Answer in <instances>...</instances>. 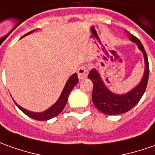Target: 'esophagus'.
<instances>
[{
	"label": "esophagus",
	"mask_w": 155,
	"mask_h": 155,
	"mask_svg": "<svg viewBox=\"0 0 155 155\" xmlns=\"http://www.w3.org/2000/svg\"><path fill=\"white\" fill-rule=\"evenodd\" d=\"M88 74V70L86 69V66H81L80 69H78V77L80 80H83L87 77Z\"/></svg>",
	"instance_id": "obj_1"
}]
</instances>
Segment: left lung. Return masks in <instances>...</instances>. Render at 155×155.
Masks as SVG:
<instances>
[{
    "label": "left lung",
    "instance_id": "left-lung-1",
    "mask_svg": "<svg viewBox=\"0 0 155 155\" xmlns=\"http://www.w3.org/2000/svg\"><path fill=\"white\" fill-rule=\"evenodd\" d=\"M128 37L131 41L135 42L140 51L143 52L145 62V70L143 77L140 83L133 88L131 91L126 94L118 95L110 91L104 85L102 78L96 69H91L88 74V78L93 83L92 89V102L96 108L104 114L114 115L126 113L130 110L139 102L141 97L145 92L146 87L148 85V75H149V66L147 53L145 51L143 44L137 38L127 32Z\"/></svg>",
    "mask_w": 155,
    "mask_h": 155
}]
</instances>
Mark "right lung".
Listing matches in <instances>:
<instances>
[{
	"mask_svg": "<svg viewBox=\"0 0 155 155\" xmlns=\"http://www.w3.org/2000/svg\"><path fill=\"white\" fill-rule=\"evenodd\" d=\"M33 31L34 30H32V31H30L29 33L25 34L24 36H22V38L25 37V35H29L30 33H32ZM78 81H79V79H78L77 74H74L73 75H71L69 80L67 81V82H66V85L64 86V90L62 91L58 100L51 107L47 109L46 111H43V112H41V113H35V112H31V111H29V110H26V109L23 108L22 107H20L19 105H18L15 102L14 103L18 106V108H19L23 113H25L26 115H28L29 117L32 118L34 120H41V121L47 120H50L51 118L56 117L57 115H58L63 111V109H64L65 105H66V103H67V100H68L70 91H72V89L77 84Z\"/></svg>",
	"mask_w": 155,
	"mask_h": 155,
	"instance_id": "add662e5",
	"label": "right lung"
}]
</instances>
